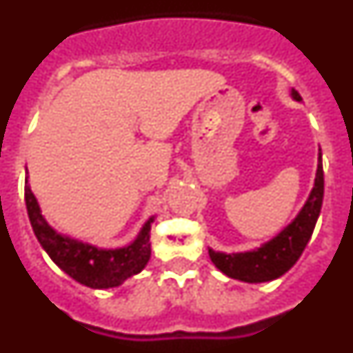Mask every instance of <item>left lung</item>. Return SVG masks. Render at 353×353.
I'll return each mask as SVG.
<instances>
[{
    "mask_svg": "<svg viewBox=\"0 0 353 353\" xmlns=\"http://www.w3.org/2000/svg\"><path fill=\"white\" fill-rule=\"evenodd\" d=\"M293 101L301 102V95L295 90L290 92ZM323 201V168L322 150H318V166L313 189L305 199L299 214L272 239L263 242L260 248L242 252H223L208 248L212 263L232 279L244 283L274 281L288 272L297 263L302 251L313 235L314 224L322 210Z\"/></svg>",
    "mask_w": 353,
    "mask_h": 353,
    "instance_id": "left-lung-1",
    "label": "left lung"
}]
</instances>
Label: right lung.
I'll list each match as a JSON object with an SVG mask.
<instances>
[{"mask_svg": "<svg viewBox=\"0 0 353 353\" xmlns=\"http://www.w3.org/2000/svg\"><path fill=\"white\" fill-rule=\"evenodd\" d=\"M24 199H26L31 228L42 249L65 274H68L79 285L93 290L117 288L123 285L129 277L141 272L150 261L152 256L150 230L155 215L148 217L132 242L121 248L104 249L65 235L52 228L43 217L42 208L28 183V176Z\"/></svg>", "mask_w": 353, "mask_h": 353, "instance_id": "obj_1", "label": "right lung"}]
</instances>
